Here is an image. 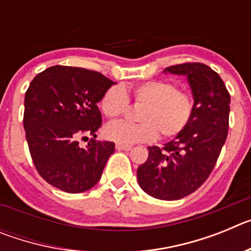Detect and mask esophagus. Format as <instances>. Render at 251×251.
<instances>
[{
    "label": "esophagus",
    "instance_id": "obj_1",
    "mask_svg": "<svg viewBox=\"0 0 251 251\" xmlns=\"http://www.w3.org/2000/svg\"><path fill=\"white\" fill-rule=\"evenodd\" d=\"M115 148H117L118 151H130L132 150V146L119 145V143H117V145H115Z\"/></svg>",
    "mask_w": 251,
    "mask_h": 251
}]
</instances>
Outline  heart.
<instances>
[{"label":"heart","instance_id":"1","mask_svg":"<svg viewBox=\"0 0 251 251\" xmlns=\"http://www.w3.org/2000/svg\"><path fill=\"white\" fill-rule=\"evenodd\" d=\"M128 93L136 103L143 104L138 113L141 123L112 122L104 128V134L110 141L129 146L139 142H152L159 134L163 138H174L191 122L195 112L194 97L166 80L139 83L130 90L121 86L106 89L99 103L106 118H118L126 113Z\"/></svg>","mask_w":251,"mask_h":251}]
</instances>
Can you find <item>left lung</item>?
<instances>
[{
    "label": "left lung",
    "mask_w": 251,
    "mask_h": 251,
    "mask_svg": "<svg viewBox=\"0 0 251 251\" xmlns=\"http://www.w3.org/2000/svg\"><path fill=\"white\" fill-rule=\"evenodd\" d=\"M165 73L187 76L195 100L191 122L163 147H148L147 161L137 170L146 194L179 200L195 192L214 170L229 130L230 94L220 75L201 63L168 66Z\"/></svg>",
    "instance_id": "8db88e82"
}]
</instances>
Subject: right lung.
I'll list each match as a JSON object with an SVG mask.
<instances>
[{"instance_id": "1", "label": "right lung", "mask_w": 251, "mask_h": 251, "mask_svg": "<svg viewBox=\"0 0 251 251\" xmlns=\"http://www.w3.org/2000/svg\"><path fill=\"white\" fill-rule=\"evenodd\" d=\"M115 84L98 72L55 65L34 77L25 94L24 128L40 176L69 194L88 191L100 179L113 142L97 141L101 126L97 104ZM92 138L86 148L79 138Z\"/></svg>"}]
</instances>
